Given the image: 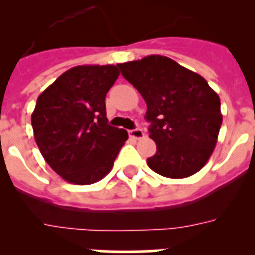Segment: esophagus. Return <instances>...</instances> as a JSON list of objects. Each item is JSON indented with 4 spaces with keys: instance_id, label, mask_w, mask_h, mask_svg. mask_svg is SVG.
Here are the masks:
<instances>
[{
    "instance_id": "34e87169",
    "label": "esophagus",
    "mask_w": 255,
    "mask_h": 255,
    "mask_svg": "<svg viewBox=\"0 0 255 255\" xmlns=\"http://www.w3.org/2000/svg\"><path fill=\"white\" fill-rule=\"evenodd\" d=\"M129 136H130V138H134V139H141L144 136V132H143V130H141V129L130 130Z\"/></svg>"
}]
</instances>
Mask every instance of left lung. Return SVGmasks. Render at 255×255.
Segmentation results:
<instances>
[{
    "label": "left lung",
    "instance_id": "obj_1",
    "mask_svg": "<svg viewBox=\"0 0 255 255\" xmlns=\"http://www.w3.org/2000/svg\"><path fill=\"white\" fill-rule=\"evenodd\" d=\"M147 103L145 120L157 152L150 170L184 179L203 168L213 153L222 124L221 101L206 79L159 55L117 64Z\"/></svg>",
    "mask_w": 255,
    "mask_h": 255
}]
</instances>
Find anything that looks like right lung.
Segmentation results:
<instances>
[{
    "mask_svg": "<svg viewBox=\"0 0 255 255\" xmlns=\"http://www.w3.org/2000/svg\"><path fill=\"white\" fill-rule=\"evenodd\" d=\"M120 73L115 65L75 66L38 97L31 126L52 170L76 185L100 181L129 135L108 125L106 94Z\"/></svg>",
    "mask_w": 255,
    "mask_h": 255,
    "instance_id": "add662e5",
    "label": "right lung"
}]
</instances>
